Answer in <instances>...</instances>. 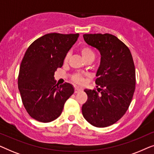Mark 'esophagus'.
Masks as SVG:
<instances>
[{
	"mask_svg": "<svg viewBox=\"0 0 154 154\" xmlns=\"http://www.w3.org/2000/svg\"><path fill=\"white\" fill-rule=\"evenodd\" d=\"M81 90H82L81 88H80L79 87H75L74 88V92H75V93H78V92L81 91Z\"/></svg>",
	"mask_w": 154,
	"mask_h": 154,
	"instance_id": "esophagus-1",
	"label": "esophagus"
}]
</instances>
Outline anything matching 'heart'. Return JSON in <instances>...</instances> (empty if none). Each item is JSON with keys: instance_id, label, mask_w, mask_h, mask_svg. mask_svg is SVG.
Instances as JSON below:
<instances>
[{"instance_id": "heart-1", "label": "heart", "mask_w": 154, "mask_h": 154, "mask_svg": "<svg viewBox=\"0 0 154 154\" xmlns=\"http://www.w3.org/2000/svg\"><path fill=\"white\" fill-rule=\"evenodd\" d=\"M80 52H81V55L85 61L90 58H94V52L91 48L87 45L81 46L80 48ZM69 60V54H66L64 58V62H66ZM72 80L77 84H82L85 81V75L82 73H75L72 76Z\"/></svg>"}]
</instances>
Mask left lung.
I'll return each mask as SVG.
<instances>
[{
    "label": "left lung",
    "instance_id": "obj_1",
    "mask_svg": "<svg viewBox=\"0 0 154 154\" xmlns=\"http://www.w3.org/2000/svg\"><path fill=\"white\" fill-rule=\"evenodd\" d=\"M83 38L100 52L101 63L96 75L98 89L84 90L88 100L82 113L94 127H108L123 116L131 103L136 84L133 59L128 46L115 35L94 33Z\"/></svg>",
    "mask_w": 154,
    "mask_h": 154
}]
</instances>
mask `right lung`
<instances>
[{"instance_id": "add662e5", "label": "right lung", "mask_w": 154, "mask_h": 154, "mask_svg": "<svg viewBox=\"0 0 154 154\" xmlns=\"http://www.w3.org/2000/svg\"><path fill=\"white\" fill-rule=\"evenodd\" d=\"M79 35L48 33L27 48L20 67L18 88L23 105L33 119L49 123L57 119L74 92L71 84H56L54 75Z\"/></svg>"}]
</instances>
